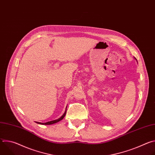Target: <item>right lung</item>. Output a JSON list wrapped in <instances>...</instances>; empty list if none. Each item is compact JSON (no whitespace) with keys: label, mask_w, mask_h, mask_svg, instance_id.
<instances>
[{"label":"right lung","mask_w":155,"mask_h":155,"mask_svg":"<svg viewBox=\"0 0 155 155\" xmlns=\"http://www.w3.org/2000/svg\"><path fill=\"white\" fill-rule=\"evenodd\" d=\"M65 114H66V110H65V113L59 119H57V120H53V121H48V122H47V123H40V122H36V123H38V124H45V125H50V124H54V123H56L57 122H59V121L62 120L64 118V117H65Z\"/></svg>","instance_id":"1"}]
</instances>
